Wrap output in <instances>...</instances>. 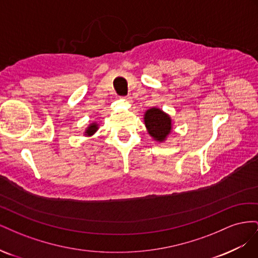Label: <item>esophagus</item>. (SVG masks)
Segmentation results:
<instances>
[{
	"label": "esophagus",
	"mask_w": 258,
	"mask_h": 258,
	"mask_svg": "<svg viewBox=\"0 0 258 258\" xmlns=\"http://www.w3.org/2000/svg\"><path fill=\"white\" fill-rule=\"evenodd\" d=\"M121 99L122 100H124V101H127V102H132V98L131 97H129V96H127V97H121Z\"/></svg>",
	"instance_id": "1"
}]
</instances>
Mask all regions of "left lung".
Returning <instances> with one entry per match:
<instances>
[{
    "instance_id": "8db88e82",
    "label": "left lung",
    "mask_w": 258,
    "mask_h": 258,
    "mask_svg": "<svg viewBox=\"0 0 258 258\" xmlns=\"http://www.w3.org/2000/svg\"><path fill=\"white\" fill-rule=\"evenodd\" d=\"M144 122L150 134L156 141H163L171 132V118L157 107L147 110L144 115Z\"/></svg>"
}]
</instances>
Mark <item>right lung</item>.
Masks as SVG:
<instances>
[{
    "label": "right lung",
    "mask_w": 258,
    "mask_h": 258,
    "mask_svg": "<svg viewBox=\"0 0 258 258\" xmlns=\"http://www.w3.org/2000/svg\"><path fill=\"white\" fill-rule=\"evenodd\" d=\"M97 130H98V124L93 122V123H91L90 126L87 128V130H86L85 134L87 135V136H91V135L95 134V132H96Z\"/></svg>",
    "instance_id": "right-lung-1"
}]
</instances>
